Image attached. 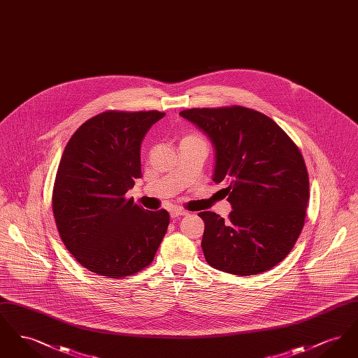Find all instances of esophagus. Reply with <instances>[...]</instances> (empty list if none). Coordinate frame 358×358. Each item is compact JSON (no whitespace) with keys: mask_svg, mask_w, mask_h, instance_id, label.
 <instances>
[{"mask_svg":"<svg viewBox=\"0 0 358 358\" xmlns=\"http://www.w3.org/2000/svg\"><path fill=\"white\" fill-rule=\"evenodd\" d=\"M185 215H187V210H184L181 208H173V209H171V219H177V217H181V216H185Z\"/></svg>","mask_w":358,"mask_h":358,"instance_id":"obj_1","label":"esophagus"}]
</instances>
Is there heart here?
I'll return each instance as SVG.
<instances>
[{"label": "heart", "mask_w": 358, "mask_h": 358, "mask_svg": "<svg viewBox=\"0 0 358 358\" xmlns=\"http://www.w3.org/2000/svg\"><path fill=\"white\" fill-rule=\"evenodd\" d=\"M184 139H200V138H197V136H185V138H184Z\"/></svg>", "instance_id": "1"}]
</instances>
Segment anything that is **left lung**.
Masks as SVG:
<instances>
[{
	"mask_svg": "<svg viewBox=\"0 0 358 358\" xmlns=\"http://www.w3.org/2000/svg\"><path fill=\"white\" fill-rule=\"evenodd\" d=\"M213 145V181L232 205L229 219L200 212L209 266L240 276L271 270L292 250L305 224L308 176L303 157L267 115L241 106L180 113Z\"/></svg>",
	"mask_w": 358,
	"mask_h": 358,
	"instance_id": "8db88e82",
	"label": "left lung"
}]
</instances>
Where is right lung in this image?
Returning <instances> with one entry per match:
<instances>
[{
	"label": "right lung",
	"mask_w": 358,
	"mask_h": 358,
	"mask_svg": "<svg viewBox=\"0 0 358 358\" xmlns=\"http://www.w3.org/2000/svg\"><path fill=\"white\" fill-rule=\"evenodd\" d=\"M159 111H106L85 122L62 155L52 209L64 245L92 273L130 276L148 267L169 213L146 210L124 194L141 178V143Z\"/></svg>",
	"instance_id": "obj_1"
}]
</instances>
